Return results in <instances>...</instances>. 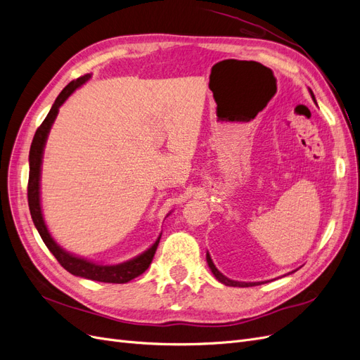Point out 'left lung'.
I'll use <instances>...</instances> for the list:
<instances>
[{
	"label": "left lung",
	"instance_id": "1",
	"mask_svg": "<svg viewBox=\"0 0 360 360\" xmlns=\"http://www.w3.org/2000/svg\"><path fill=\"white\" fill-rule=\"evenodd\" d=\"M309 93H311V96H312V99H314V102H315V97H314V93L309 90ZM207 264H209V267H210V270H212V274L214 275V278L219 281V282H222V284H225V285H228V287H254V285H259V284H263V282H240V281H233V279H230V278H226L225 275H222L219 270L216 269V266L213 264V261H212V257H210V254L207 252Z\"/></svg>",
	"mask_w": 360,
	"mask_h": 360
}]
</instances>
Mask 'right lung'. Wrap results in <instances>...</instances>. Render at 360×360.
I'll return each mask as SVG.
<instances>
[{
	"mask_svg": "<svg viewBox=\"0 0 360 360\" xmlns=\"http://www.w3.org/2000/svg\"><path fill=\"white\" fill-rule=\"evenodd\" d=\"M91 78V75H84L81 78L72 81L64 86L63 91L58 94V97L53 102L49 114L43 120L40 127L36 130L34 138H32L31 148H30V177H28V205L30 213L34 222L37 231L41 237V240L45 242L46 248L51 250L52 255L58 259V263L66 269L69 274L75 276H81L85 279L99 281V282H110V284H124V282L132 281L134 278L139 276L141 274L148 269L151 259L155 257V252L158 249L160 236L158 240L151 245L143 254L138 257L124 261V263L105 266L99 263H93L90 259H85L81 257H76L68 250H64L57 242L53 240L52 236L48 231V226L45 224L41 214V205H40V171H41V159H43V150H45L46 139L49 135V130L52 127V123L56 122L60 106L68 101V97L76 90L79 89L82 84H85Z\"/></svg>",
	"mask_w": 360,
	"mask_h": 360,
	"instance_id": "obj_1",
	"label": "right lung"
}]
</instances>
